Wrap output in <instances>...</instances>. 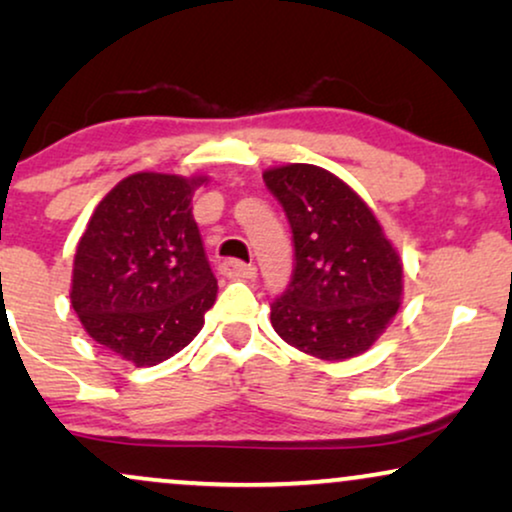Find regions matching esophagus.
<instances>
[{
	"instance_id": "obj_1",
	"label": "esophagus",
	"mask_w": 512,
	"mask_h": 512,
	"mask_svg": "<svg viewBox=\"0 0 512 512\" xmlns=\"http://www.w3.org/2000/svg\"><path fill=\"white\" fill-rule=\"evenodd\" d=\"M219 272H221L223 277H228V279H254V277H256V268H254V265L240 263V261H235V258H228V261H221Z\"/></svg>"
}]
</instances>
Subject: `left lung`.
I'll list each match as a JSON object with an SVG mask.
<instances>
[{
  "instance_id": "1",
  "label": "left lung",
  "mask_w": 512,
  "mask_h": 512,
  "mask_svg": "<svg viewBox=\"0 0 512 512\" xmlns=\"http://www.w3.org/2000/svg\"><path fill=\"white\" fill-rule=\"evenodd\" d=\"M263 181L284 207L296 249L291 284L270 305L272 328L317 359L363 354L401 307V256L361 195L324 167H272Z\"/></svg>"
}]
</instances>
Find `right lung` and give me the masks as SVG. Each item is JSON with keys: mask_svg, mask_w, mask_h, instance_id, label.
<instances>
[{"mask_svg": "<svg viewBox=\"0 0 512 512\" xmlns=\"http://www.w3.org/2000/svg\"><path fill=\"white\" fill-rule=\"evenodd\" d=\"M205 181L130 174L95 207L76 247L74 312L90 338L135 366L181 352L216 300L191 207Z\"/></svg>", "mask_w": 512, "mask_h": 512, "instance_id": "1", "label": "right lung"}]
</instances>
